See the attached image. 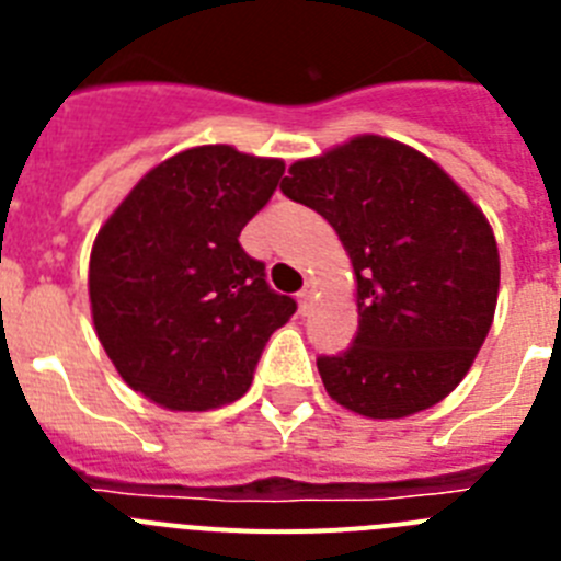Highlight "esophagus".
I'll return each mask as SVG.
<instances>
[{
    "mask_svg": "<svg viewBox=\"0 0 561 561\" xmlns=\"http://www.w3.org/2000/svg\"><path fill=\"white\" fill-rule=\"evenodd\" d=\"M311 297H314V280H306V286L297 291V304H300V311H309Z\"/></svg>",
    "mask_w": 561,
    "mask_h": 561,
    "instance_id": "1",
    "label": "esophagus"
}]
</instances>
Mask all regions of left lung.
<instances>
[{"mask_svg": "<svg viewBox=\"0 0 561 561\" xmlns=\"http://www.w3.org/2000/svg\"><path fill=\"white\" fill-rule=\"evenodd\" d=\"M280 191L320 213L354 264V345L317 359L331 399L368 419L447 399L497 306L500 255L483 210L430 157L376 134L297 160Z\"/></svg>", "mask_w": 561, "mask_h": 561, "instance_id": "1", "label": "left lung"}]
</instances>
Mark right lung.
<instances>
[{
  "label": "right lung",
  "instance_id": "right-lung-1",
  "mask_svg": "<svg viewBox=\"0 0 561 561\" xmlns=\"http://www.w3.org/2000/svg\"><path fill=\"white\" fill-rule=\"evenodd\" d=\"M284 162L196 146L160 162L101 227L89 257L98 340L128 388L168 410H213L250 390L272 331L295 314L238 236Z\"/></svg>",
  "mask_w": 561,
  "mask_h": 561
}]
</instances>
